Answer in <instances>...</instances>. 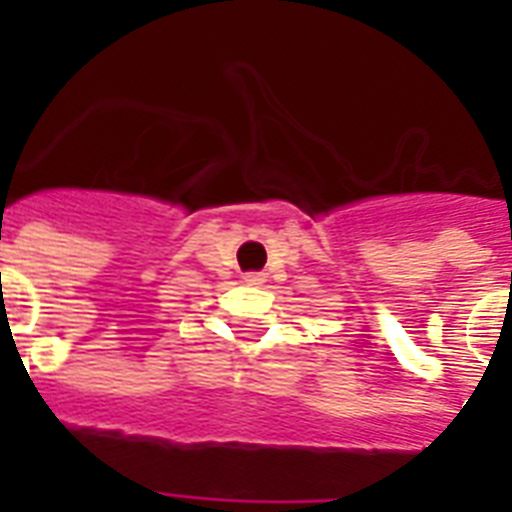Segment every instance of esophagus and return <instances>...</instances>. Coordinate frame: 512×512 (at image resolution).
I'll use <instances>...</instances> for the list:
<instances>
[{"mask_svg":"<svg viewBox=\"0 0 512 512\" xmlns=\"http://www.w3.org/2000/svg\"><path fill=\"white\" fill-rule=\"evenodd\" d=\"M243 282H248V284H264L266 277H264V274H256V271H251V274H246V277H243Z\"/></svg>","mask_w":512,"mask_h":512,"instance_id":"esophagus-1","label":"esophagus"}]
</instances>
